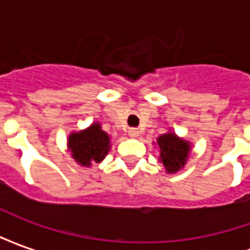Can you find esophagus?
I'll return each mask as SVG.
<instances>
[{"label": "esophagus", "instance_id": "esophagus-1", "mask_svg": "<svg viewBox=\"0 0 250 250\" xmlns=\"http://www.w3.org/2000/svg\"><path fill=\"white\" fill-rule=\"evenodd\" d=\"M128 135H130L131 138H136V136L139 135V131L136 130V128H130V130H128Z\"/></svg>", "mask_w": 250, "mask_h": 250}]
</instances>
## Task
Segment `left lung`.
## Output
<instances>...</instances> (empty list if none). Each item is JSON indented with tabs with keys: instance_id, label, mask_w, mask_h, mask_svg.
<instances>
[{
	"instance_id": "8db88e82",
	"label": "left lung",
	"mask_w": 250,
	"mask_h": 250,
	"mask_svg": "<svg viewBox=\"0 0 250 250\" xmlns=\"http://www.w3.org/2000/svg\"><path fill=\"white\" fill-rule=\"evenodd\" d=\"M158 146L161 148V159L168 173H175L184 167L190 150L188 142L181 141L174 134H165L158 138Z\"/></svg>"
}]
</instances>
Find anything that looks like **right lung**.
Here are the masks:
<instances>
[{
	"instance_id": "right-lung-1",
	"label": "right lung",
	"mask_w": 250,
	"mask_h": 250,
	"mask_svg": "<svg viewBox=\"0 0 250 250\" xmlns=\"http://www.w3.org/2000/svg\"><path fill=\"white\" fill-rule=\"evenodd\" d=\"M68 143L72 157L84 166H89L91 162H100L109 150L108 135L100 130L98 123L85 131L72 134Z\"/></svg>"
}]
</instances>
